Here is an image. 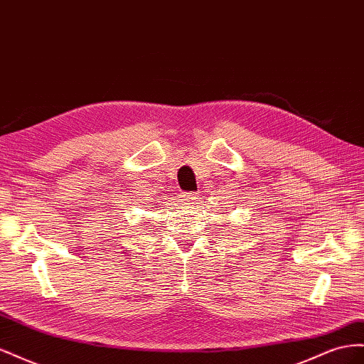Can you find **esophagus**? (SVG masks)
<instances>
[{
  "instance_id": "1",
  "label": "esophagus",
  "mask_w": 364,
  "mask_h": 364,
  "mask_svg": "<svg viewBox=\"0 0 364 364\" xmlns=\"http://www.w3.org/2000/svg\"><path fill=\"white\" fill-rule=\"evenodd\" d=\"M196 199H199V197H197V193H186V194H182L181 200L183 205H191L196 202Z\"/></svg>"
}]
</instances>
